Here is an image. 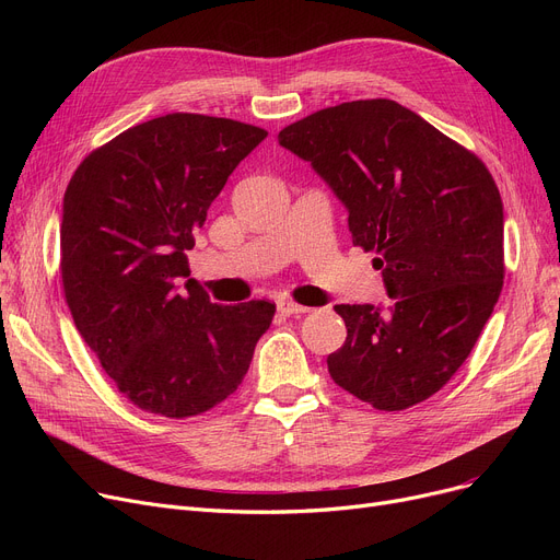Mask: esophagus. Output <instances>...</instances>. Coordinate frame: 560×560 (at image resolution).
Listing matches in <instances>:
<instances>
[{
    "instance_id": "1",
    "label": "esophagus",
    "mask_w": 560,
    "mask_h": 560,
    "mask_svg": "<svg viewBox=\"0 0 560 560\" xmlns=\"http://www.w3.org/2000/svg\"><path fill=\"white\" fill-rule=\"evenodd\" d=\"M277 308H279L281 315H302V313H308V311H311V308H306V306H302V304H295V302H290V300H281V302L277 304Z\"/></svg>"
}]
</instances>
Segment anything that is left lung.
Masks as SVG:
<instances>
[{
  "mask_svg": "<svg viewBox=\"0 0 560 560\" xmlns=\"http://www.w3.org/2000/svg\"><path fill=\"white\" fill-rule=\"evenodd\" d=\"M349 211L374 252L388 308L338 304L347 340L336 384L378 410L443 388L479 340L504 285V206L483 161L393 100L311 113L279 131Z\"/></svg>",
  "mask_w": 560,
  "mask_h": 560,
  "instance_id": "1",
  "label": "left lung"
}]
</instances>
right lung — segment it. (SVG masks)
I'll return each mask as SVG.
<instances>
[{
  "label": "right lung",
  "mask_w": 560,
  "mask_h": 560,
  "mask_svg": "<svg viewBox=\"0 0 560 560\" xmlns=\"http://www.w3.org/2000/svg\"><path fill=\"white\" fill-rule=\"evenodd\" d=\"M268 131L199 113L136 125L88 154L63 197L61 279L74 325L115 388L184 420L238 390L277 306H220L186 252Z\"/></svg>",
  "instance_id": "1"
}]
</instances>
